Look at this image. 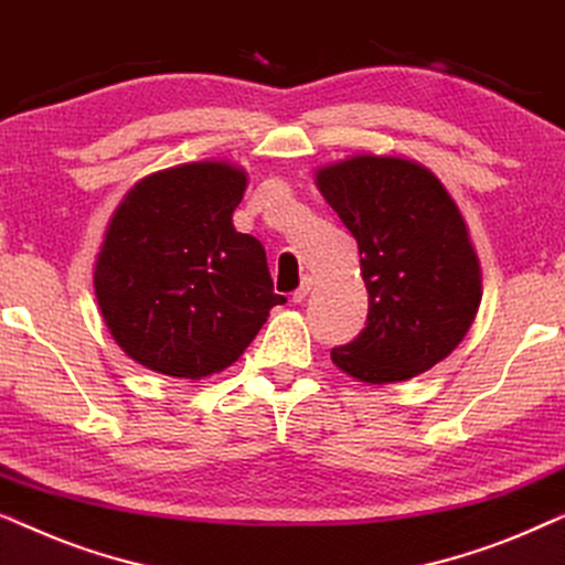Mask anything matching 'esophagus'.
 Listing matches in <instances>:
<instances>
[{"mask_svg": "<svg viewBox=\"0 0 565 565\" xmlns=\"http://www.w3.org/2000/svg\"><path fill=\"white\" fill-rule=\"evenodd\" d=\"M311 285H313V277H303V282H300V288L292 292V303H303L308 298V292H311Z\"/></svg>", "mask_w": 565, "mask_h": 565, "instance_id": "esophagus-1", "label": "esophagus"}]
</instances>
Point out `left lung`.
<instances>
[{
	"mask_svg": "<svg viewBox=\"0 0 565 565\" xmlns=\"http://www.w3.org/2000/svg\"><path fill=\"white\" fill-rule=\"evenodd\" d=\"M321 195L358 238L367 323L331 350L370 385L408 381L445 360L481 306V265L445 184L404 157H360L316 172Z\"/></svg>",
	"mask_w": 565,
	"mask_h": 565,
	"instance_id": "1",
	"label": "left lung"
}]
</instances>
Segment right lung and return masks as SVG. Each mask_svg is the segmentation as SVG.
<instances>
[{"label": "right lung", "instance_id": "1", "mask_svg": "<svg viewBox=\"0 0 565 565\" xmlns=\"http://www.w3.org/2000/svg\"><path fill=\"white\" fill-rule=\"evenodd\" d=\"M246 172L192 161L143 177L113 213L95 262L99 311L128 358L200 377L242 358L282 306L259 238L238 234Z\"/></svg>", "mask_w": 565, "mask_h": 565}]
</instances>
